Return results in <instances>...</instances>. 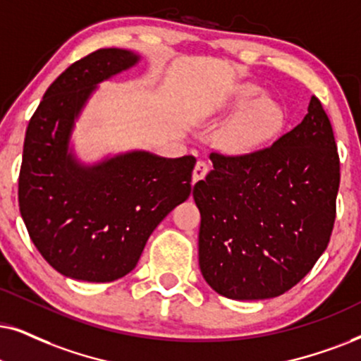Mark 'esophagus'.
Returning a JSON list of instances; mask_svg holds the SVG:
<instances>
[{
    "label": "esophagus",
    "mask_w": 361,
    "mask_h": 361,
    "mask_svg": "<svg viewBox=\"0 0 361 361\" xmlns=\"http://www.w3.org/2000/svg\"><path fill=\"white\" fill-rule=\"evenodd\" d=\"M208 170H209V166H208L207 161H203V159H200V161H196L195 170H193V176H191V181H193V183H196V181L203 180V178L207 176Z\"/></svg>",
    "instance_id": "34e87169"
}]
</instances>
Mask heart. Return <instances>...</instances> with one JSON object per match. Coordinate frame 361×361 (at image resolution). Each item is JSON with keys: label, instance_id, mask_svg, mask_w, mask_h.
Masks as SVG:
<instances>
[{"label": "heart", "instance_id": "heart-1", "mask_svg": "<svg viewBox=\"0 0 361 361\" xmlns=\"http://www.w3.org/2000/svg\"><path fill=\"white\" fill-rule=\"evenodd\" d=\"M253 83L238 85L221 104L223 111L236 113L223 126L220 140L228 152L250 153L276 138L285 126V111L271 98H259Z\"/></svg>", "mask_w": 361, "mask_h": 361}]
</instances>
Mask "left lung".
<instances>
[{
	"label": "left lung",
	"instance_id": "8db88e82",
	"mask_svg": "<svg viewBox=\"0 0 361 361\" xmlns=\"http://www.w3.org/2000/svg\"><path fill=\"white\" fill-rule=\"evenodd\" d=\"M209 159L193 188L204 281L231 300L283 295L322 257L335 223L340 159L320 99L271 147Z\"/></svg>",
	"mask_w": 361,
	"mask_h": 361
}]
</instances>
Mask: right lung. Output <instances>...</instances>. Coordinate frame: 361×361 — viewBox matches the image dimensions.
I'll list each match as a JSON object with an SVG mask.
<instances>
[{
  "instance_id": "add662e5",
  "label": "right lung",
  "mask_w": 361,
  "mask_h": 361,
  "mask_svg": "<svg viewBox=\"0 0 361 361\" xmlns=\"http://www.w3.org/2000/svg\"><path fill=\"white\" fill-rule=\"evenodd\" d=\"M140 59L130 49L104 48L73 63L47 90L26 130L20 213L43 258L73 280L128 275L154 228L191 193L193 157L145 149L94 163L76 157L73 131L98 85Z\"/></svg>"
}]
</instances>
